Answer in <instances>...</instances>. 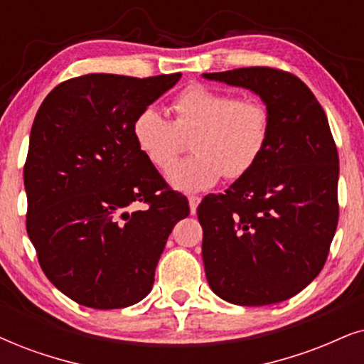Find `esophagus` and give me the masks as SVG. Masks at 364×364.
Wrapping results in <instances>:
<instances>
[{
	"label": "esophagus",
	"instance_id": "obj_1",
	"mask_svg": "<svg viewBox=\"0 0 364 364\" xmlns=\"http://www.w3.org/2000/svg\"><path fill=\"white\" fill-rule=\"evenodd\" d=\"M188 201H190L191 215H195L198 205H200V201H201V198H200V196H190V198H188Z\"/></svg>",
	"mask_w": 364,
	"mask_h": 364
}]
</instances>
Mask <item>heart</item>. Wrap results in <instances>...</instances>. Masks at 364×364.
Returning <instances> with one entry per match:
<instances>
[{"label": "heart", "instance_id": "obj_1", "mask_svg": "<svg viewBox=\"0 0 364 364\" xmlns=\"http://www.w3.org/2000/svg\"><path fill=\"white\" fill-rule=\"evenodd\" d=\"M171 122L156 107H144L132 122L137 149L158 169H168L193 136L195 156L168 171L173 188L205 191L220 178L245 176L259 163L270 134V114L255 97H233L223 90L193 84L173 100Z\"/></svg>", "mask_w": 364, "mask_h": 364}]
</instances>
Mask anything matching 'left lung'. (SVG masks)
I'll list each match as a JSON object with an SVG mask.
<instances>
[{
  "mask_svg": "<svg viewBox=\"0 0 364 364\" xmlns=\"http://www.w3.org/2000/svg\"><path fill=\"white\" fill-rule=\"evenodd\" d=\"M255 92L270 134L259 163L198 206L211 291L237 306L291 299L323 270L339 218V159L328 117L292 73L247 67L203 73Z\"/></svg>",
  "mask_w": 364,
  "mask_h": 364,
  "instance_id": "obj_1",
  "label": "left lung"
}]
</instances>
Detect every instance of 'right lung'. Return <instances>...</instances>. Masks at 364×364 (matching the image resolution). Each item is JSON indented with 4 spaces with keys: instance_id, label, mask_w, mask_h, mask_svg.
Instances as JSON below:
<instances>
[{
    "instance_id": "obj_1",
    "label": "right lung",
    "mask_w": 364,
    "mask_h": 364,
    "mask_svg": "<svg viewBox=\"0 0 364 364\" xmlns=\"http://www.w3.org/2000/svg\"><path fill=\"white\" fill-rule=\"evenodd\" d=\"M179 79L89 73L55 87L36 112L23 168L26 232L50 282L82 306L142 301L169 233L190 215L132 136L137 114Z\"/></svg>"
}]
</instances>
